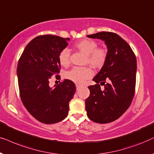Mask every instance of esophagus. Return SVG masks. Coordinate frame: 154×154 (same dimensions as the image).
Returning <instances> with one entry per match:
<instances>
[{
	"label": "esophagus",
	"mask_w": 154,
	"mask_h": 154,
	"mask_svg": "<svg viewBox=\"0 0 154 154\" xmlns=\"http://www.w3.org/2000/svg\"><path fill=\"white\" fill-rule=\"evenodd\" d=\"M82 87V85H76V88H77V90H79Z\"/></svg>",
	"instance_id": "34e87169"
}]
</instances>
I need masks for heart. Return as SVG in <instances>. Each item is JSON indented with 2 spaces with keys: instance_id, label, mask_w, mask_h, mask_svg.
I'll list each match as a JSON object with an SVG mask.
<instances>
[{
  "instance_id": "b5f03b06",
  "label": "heart",
  "mask_w": 154,
  "mask_h": 154,
  "mask_svg": "<svg viewBox=\"0 0 154 154\" xmlns=\"http://www.w3.org/2000/svg\"><path fill=\"white\" fill-rule=\"evenodd\" d=\"M76 48L86 55L85 63H89L94 67L103 66L107 57V51L102 48H96L97 44L94 41L83 39L75 44ZM59 61L63 66H67L69 64V51L65 48L61 51L58 56ZM92 76L91 69L88 67H73L65 73V77L73 82L82 84L86 79Z\"/></svg>"
}]
</instances>
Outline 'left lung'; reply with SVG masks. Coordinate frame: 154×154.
Segmentation results:
<instances>
[{
  "instance_id": "left-lung-1",
  "label": "left lung",
  "mask_w": 154,
  "mask_h": 154,
  "mask_svg": "<svg viewBox=\"0 0 154 154\" xmlns=\"http://www.w3.org/2000/svg\"><path fill=\"white\" fill-rule=\"evenodd\" d=\"M87 36L103 41L107 57L94 77L96 84L88 87L90 95L85 101V108L92 121L108 123L120 118L132 103L136 85V56L130 45L115 33L101 32ZM101 85L104 86L103 90Z\"/></svg>"
}]
</instances>
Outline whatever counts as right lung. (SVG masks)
<instances>
[{"instance_id": "obj_1", "label": "right lung", "mask_w": 154, "mask_h": 154, "mask_svg": "<svg viewBox=\"0 0 154 154\" xmlns=\"http://www.w3.org/2000/svg\"><path fill=\"white\" fill-rule=\"evenodd\" d=\"M69 41L58 36H38L26 45L18 62L21 100L28 112L42 123H56L66 118L69 102L75 93V83L69 79L49 86L51 77L59 73V54Z\"/></svg>"}]
</instances>
